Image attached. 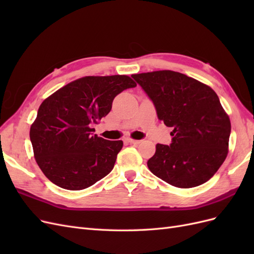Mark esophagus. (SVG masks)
Instances as JSON below:
<instances>
[{"mask_svg": "<svg viewBox=\"0 0 254 254\" xmlns=\"http://www.w3.org/2000/svg\"><path fill=\"white\" fill-rule=\"evenodd\" d=\"M127 142L130 144H139L141 141L140 140H133V139H127Z\"/></svg>", "mask_w": 254, "mask_h": 254, "instance_id": "esophagus-1", "label": "esophagus"}]
</instances>
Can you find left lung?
<instances>
[{
    "label": "left lung",
    "mask_w": 254,
    "mask_h": 254,
    "mask_svg": "<svg viewBox=\"0 0 254 254\" xmlns=\"http://www.w3.org/2000/svg\"><path fill=\"white\" fill-rule=\"evenodd\" d=\"M131 77L155 106L158 119L173 127L172 143L157 144L150 172L171 186L190 189L210 180L228 155L231 123L209 86L174 71Z\"/></svg>",
    "instance_id": "1"
}]
</instances>
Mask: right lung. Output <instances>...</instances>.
Instances as JSON below:
<instances>
[{"label":"right lung","mask_w":254,"mask_h":254,"mask_svg":"<svg viewBox=\"0 0 254 254\" xmlns=\"http://www.w3.org/2000/svg\"><path fill=\"white\" fill-rule=\"evenodd\" d=\"M134 87L126 75L87 76L44 99L29 137L37 164L50 181L79 190L113 170L123 142L97 136L91 125L110 112L115 96Z\"/></svg>","instance_id":"add662e5"}]
</instances>
